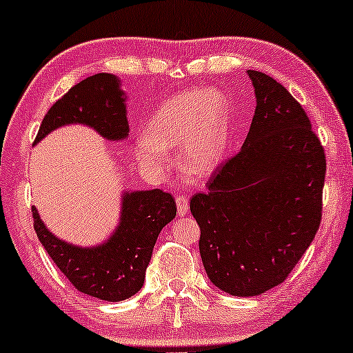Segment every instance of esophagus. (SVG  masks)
Returning <instances> with one entry per match:
<instances>
[{
	"label": "esophagus",
	"mask_w": 353,
	"mask_h": 353,
	"mask_svg": "<svg viewBox=\"0 0 353 353\" xmlns=\"http://www.w3.org/2000/svg\"><path fill=\"white\" fill-rule=\"evenodd\" d=\"M188 198L185 194H178L176 196V208H178V216L183 217L188 212Z\"/></svg>",
	"instance_id": "esophagus-1"
}]
</instances>
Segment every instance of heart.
I'll list each match as a JSON object with an SVG mask.
<instances>
[{
	"mask_svg": "<svg viewBox=\"0 0 353 353\" xmlns=\"http://www.w3.org/2000/svg\"><path fill=\"white\" fill-rule=\"evenodd\" d=\"M227 144V100L217 90H188L163 102L150 115L148 131L134 143L139 162L168 167L167 149L180 145V163L193 173H208L221 162Z\"/></svg>",
	"mask_w": 353,
	"mask_h": 353,
	"instance_id": "obj_1",
	"label": "heart"
}]
</instances>
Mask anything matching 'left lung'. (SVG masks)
<instances>
[{"instance_id": "left-lung-1", "label": "left lung", "mask_w": 353, "mask_h": 353, "mask_svg": "<svg viewBox=\"0 0 353 353\" xmlns=\"http://www.w3.org/2000/svg\"><path fill=\"white\" fill-rule=\"evenodd\" d=\"M256 108L240 152L191 198L210 282L254 296L285 281L316 235L326 155L301 105L271 76L246 71Z\"/></svg>"}]
</instances>
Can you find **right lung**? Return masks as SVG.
<instances>
[{"label": "right lung", "mask_w": 353, "mask_h": 353, "mask_svg": "<svg viewBox=\"0 0 353 353\" xmlns=\"http://www.w3.org/2000/svg\"><path fill=\"white\" fill-rule=\"evenodd\" d=\"M66 125H85L107 141L126 139L130 125L121 81L99 72L76 84L48 110L34 144ZM175 216L170 193L125 191L115 232L103 243L84 248L59 240L45 227L35 205L32 208L37 236L59 271L82 294L105 301L126 300L141 290L159 233Z\"/></svg>", "instance_id": "obj_1"}]
</instances>
